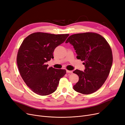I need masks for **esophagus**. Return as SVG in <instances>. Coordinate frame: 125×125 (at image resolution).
Returning a JSON list of instances; mask_svg holds the SVG:
<instances>
[{"instance_id": "obj_1", "label": "esophagus", "mask_w": 125, "mask_h": 125, "mask_svg": "<svg viewBox=\"0 0 125 125\" xmlns=\"http://www.w3.org/2000/svg\"><path fill=\"white\" fill-rule=\"evenodd\" d=\"M66 72H67V73H72L73 72L72 71H70V70H66Z\"/></svg>"}]
</instances>
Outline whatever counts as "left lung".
Here are the masks:
<instances>
[{
  "label": "left lung",
  "instance_id": "1",
  "mask_svg": "<svg viewBox=\"0 0 125 125\" xmlns=\"http://www.w3.org/2000/svg\"><path fill=\"white\" fill-rule=\"evenodd\" d=\"M73 46L76 58L84 61V71L75 70L79 77L73 86L76 92L85 94L96 92L104 84L112 65V52L105 39L96 33L85 32L72 35L66 43Z\"/></svg>",
  "mask_w": 125,
  "mask_h": 125
}]
</instances>
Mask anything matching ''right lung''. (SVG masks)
<instances>
[{"mask_svg":"<svg viewBox=\"0 0 125 125\" xmlns=\"http://www.w3.org/2000/svg\"><path fill=\"white\" fill-rule=\"evenodd\" d=\"M69 35L38 32L31 34L23 41L17 55V64L25 83L34 93L46 96L57 89L66 71L48 68L46 64L54 58L55 48Z\"/></svg>","mask_w":125,"mask_h":125,"instance_id":"1","label":"right lung"}]
</instances>
